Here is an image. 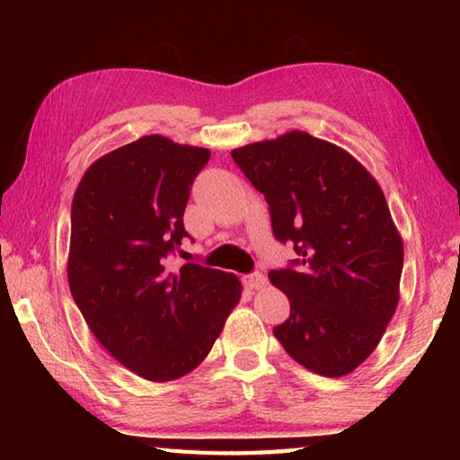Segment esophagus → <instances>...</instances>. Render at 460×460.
Instances as JSON below:
<instances>
[{"label": "esophagus", "instance_id": "obj_1", "mask_svg": "<svg viewBox=\"0 0 460 460\" xmlns=\"http://www.w3.org/2000/svg\"><path fill=\"white\" fill-rule=\"evenodd\" d=\"M243 282L247 288H252V290H260V288L266 286V276L260 274V271H255V274L245 276Z\"/></svg>", "mask_w": 460, "mask_h": 460}]
</instances>
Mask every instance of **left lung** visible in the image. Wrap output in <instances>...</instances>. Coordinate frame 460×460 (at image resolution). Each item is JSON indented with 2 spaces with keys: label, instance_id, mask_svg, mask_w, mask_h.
<instances>
[{
  "label": "left lung",
  "instance_id": "1",
  "mask_svg": "<svg viewBox=\"0 0 460 460\" xmlns=\"http://www.w3.org/2000/svg\"><path fill=\"white\" fill-rule=\"evenodd\" d=\"M270 205L276 239L292 241L298 270H271L290 300L274 329L286 353L324 377L355 371L398 308L403 241L384 190L351 154L306 131L231 152Z\"/></svg>",
  "mask_w": 460,
  "mask_h": 460
}]
</instances>
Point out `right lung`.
<instances>
[{
	"mask_svg": "<svg viewBox=\"0 0 460 460\" xmlns=\"http://www.w3.org/2000/svg\"><path fill=\"white\" fill-rule=\"evenodd\" d=\"M211 150L144 136L101 155L71 211L68 286L109 353L147 381L197 369L241 298L235 274L168 255L184 237L190 184Z\"/></svg>",
	"mask_w": 460,
	"mask_h": 460,
	"instance_id": "1",
	"label": "right lung"
}]
</instances>
